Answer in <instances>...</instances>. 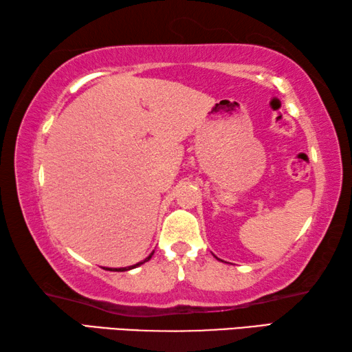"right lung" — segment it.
I'll list each match as a JSON object with an SVG mask.
<instances>
[{
    "label": "right lung",
    "instance_id": "add662e5",
    "mask_svg": "<svg viewBox=\"0 0 352 352\" xmlns=\"http://www.w3.org/2000/svg\"><path fill=\"white\" fill-rule=\"evenodd\" d=\"M153 254L154 252H151L150 255H148V258H145L144 261H140V263H138V264H134V266H129V267H119V269H107V270H113V272H125V270H129V269H134V267H138V266H140V264H144V263H146L148 260H151V256H153Z\"/></svg>",
    "mask_w": 352,
    "mask_h": 352
}]
</instances>
